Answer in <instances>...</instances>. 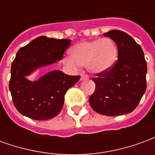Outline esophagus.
I'll use <instances>...</instances> for the list:
<instances>
[{
  "label": "esophagus",
  "mask_w": 155,
  "mask_h": 155,
  "mask_svg": "<svg viewBox=\"0 0 155 155\" xmlns=\"http://www.w3.org/2000/svg\"><path fill=\"white\" fill-rule=\"evenodd\" d=\"M85 80H89V75L86 74H81V81H85Z\"/></svg>",
  "instance_id": "1"
}]
</instances>
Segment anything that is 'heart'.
<instances>
[{
    "instance_id": "obj_1",
    "label": "heart",
    "mask_w": 155,
    "mask_h": 155,
    "mask_svg": "<svg viewBox=\"0 0 155 155\" xmlns=\"http://www.w3.org/2000/svg\"><path fill=\"white\" fill-rule=\"evenodd\" d=\"M118 53V46L112 39H94L75 45L71 50V55L64 58V62L75 70L86 66L91 73L101 74L114 66Z\"/></svg>"
}]
</instances>
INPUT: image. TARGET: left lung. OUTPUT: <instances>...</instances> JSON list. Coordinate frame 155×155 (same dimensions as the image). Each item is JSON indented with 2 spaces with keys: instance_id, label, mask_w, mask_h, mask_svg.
<instances>
[{
  "instance_id": "left-lung-1",
  "label": "left lung",
  "mask_w": 155,
  "mask_h": 155,
  "mask_svg": "<svg viewBox=\"0 0 155 155\" xmlns=\"http://www.w3.org/2000/svg\"><path fill=\"white\" fill-rule=\"evenodd\" d=\"M104 35L116 43L118 60L110 71L92 78L95 90L89 102L103 115L128 114L137 107L146 91V61L141 46L125 32L112 30Z\"/></svg>"
}]
</instances>
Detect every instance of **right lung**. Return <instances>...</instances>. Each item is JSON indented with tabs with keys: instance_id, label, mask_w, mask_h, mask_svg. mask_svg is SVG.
<instances>
[{
	"instance_id": "right-lung-1",
	"label": "right lung",
	"mask_w": 155,
	"mask_h": 155,
	"mask_svg": "<svg viewBox=\"0 0 155 155\" xmlns=\"http://www.w3.org/2000/svg\"><path fill=\"white\" fill-rule=\"evenodd\" d=\"M71 41L39 36L16 53L11 68L9 90L16 110L37 120L56 116L63 107L66 91L77 82L80 75H69L53 71L31 81L25 76L38 68L55 63L63 58Z\"/></svg>"
}]
</instances>
